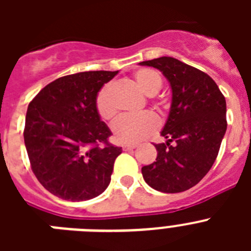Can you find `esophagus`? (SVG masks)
Here are the masks:
<instances>
[{"instance_id":"esophagus-1","label":"esophagus","mask_w":251,"mask_h":251,"mask_svg":"<svg viewBox=\"0 0 251 251\" xmlns=\"http://www.w3.org/2000/svg\"><path fill=\"white\" fill-rule=\"evenodd\" d=\"M137 147V145H123L122 146V148H123L124 151H129V150H134V148Z\"/></svg>"}]
</instances>
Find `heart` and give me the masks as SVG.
Returning <instances> with one entry per match:
<instances>
[{
	"instance_id": "obj_1",
	"label": "heart",
	"mask_w": 251,
	"mask_h": 251,
	"mask_svg": "<svg viewBox=\"0 0 251 251\" xmlns=\"http://www.w3.org/2000/svg\"><path fill=\"white\" fill-rule=\"evenodd\" d=\"M134 80L139 89L147 95H154L159 92L162 86V79L159 74L152 69H139L134 73ZM113 85L105 84L100 88L95 97V109L99 117L104 121H110L117 114V108L112 98ZM159 127L157 115L146 112L138 115H123L113 123V137L119 143L136 145L156 132Z\"/></svg>"
}]
</instances>
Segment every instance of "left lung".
<instances>
[{
    "label": "left lung",
    "instance_id": "obj_1",
    "mask_svg": "<svg viewBox=\"0 0 251 251\" xmlns=\"http://www.w3.org/2000/svg\"><path fill=\"white\" fill-rule=\"evenodd\" d=\"M163 73L172 89L170 115L154 145L156 161L142 167L148 186L177 194L194 187L214 165L225 136L226 100L206 73L170 56L142 61ZM174 141V144H171Z\"/></svg>",
    "mask_w": 251,
    "mask_h": 251
}]
</instances>
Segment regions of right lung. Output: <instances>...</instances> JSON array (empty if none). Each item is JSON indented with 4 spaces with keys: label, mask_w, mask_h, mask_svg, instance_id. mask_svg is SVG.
I'll return each instance as SVG.
<instances>
[{
    "label": "right lung",
    "mask_w": 251,
    "mask_h": 251,
    "mask_svg": "<svg viewBox=\"0 0 251 251\" xmlns=\"http://www.w3.org/2000/svg\"><path fill=\"white\" fill-rule=\"evenodd\" d=\"M118 72H84L48 84L30 101L25 139L31 170L50 194L68 201L99 196L122 147L95 109V97Z\"/></svg>",
    "instance_id": "right-lung-1"
}]
</instances>
